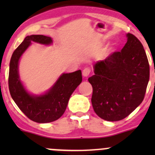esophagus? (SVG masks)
I'll return each instance as SVG.
<instances>
[{"label": "esophagus", "mask_w": 155, "mask_h": 155, "mask_svg": "<svg viewBox=\"0 0 155 155\" xmlns=\"http://www.w3.org/2000/svg\"><path fill=\"white\" fill-rule=\"evenodd\" d=\"M90 73L91 69L89 68H85L83 70V71H82V75H83V76H85V77H87V76L90 74Z\"/></svg>", "instance_id": "34e87169"}]
</instances>
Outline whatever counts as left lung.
Returning <instances> with one entry per match:
<instances>
[{
	"label": "left lung",
	"mask_w": 155,
	"mask_h": 155,
	"mask_svg": "<svg viewBox=\"0 0 155 155\" xmlns=\"http://www.w3.org/2000/svg\"><path fill=\"white\" fill-rule=\"evenodd\" d=\"M121 51H115L94 65L88 78L93 87L95 113L108 121L124 119L142 102L149 80V64L141 42L134 34Z\"/></svg>",
	"instance_id": "8db88e82"
}]
</instances>
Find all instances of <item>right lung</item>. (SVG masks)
I'll list each match as a JSON object with an SVG mask.
<instances>
[{
  "mask_svg": "<svg viewBox=\"0 0 155 155\" xmlns=\"http://www.w3.org/2000/svg\"><path fill=\"white\" fill-rule=\"evenodd\" d=\"M31 42L48 45L52 43V40L44 35H31L25 38L11 57L9 90L14 102L29 119L37 123L51 122L64 113L70 96L82 82V72L79 70L63 73L46 94L39 96L30 94L20 81L18 69L20 58Z\"/></svg>",
  "mask_w": 155,
  "mask_h": 155,
  "instance_id": "right-lung-1",
  "label": "right lung"
}]
</instances>
